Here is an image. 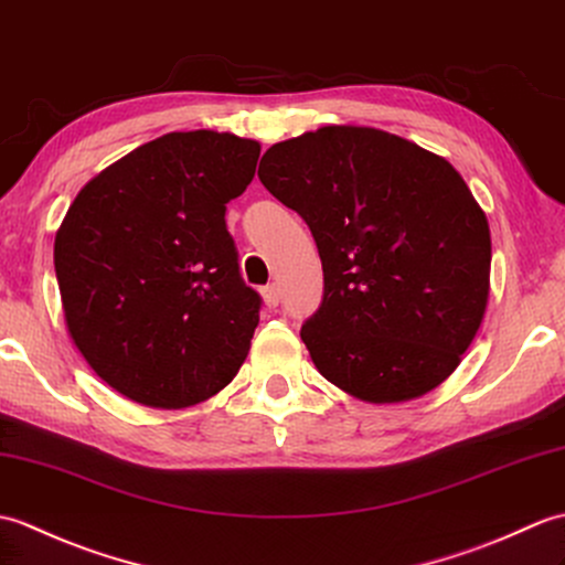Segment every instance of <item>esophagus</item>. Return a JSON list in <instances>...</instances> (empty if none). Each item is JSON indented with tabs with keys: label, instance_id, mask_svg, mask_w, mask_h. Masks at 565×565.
Instances as JSON below:
<instances>
[{
	"label": "esophagus",
	"instance_id": "34e87169",
	"mask_svg": "<svg viewBox=\"0 0 565 565\" xmlns=\"http://www.w3.org/2000/svg\"><path fill=\"white\" fill-rule=\"evenodd\" d=\"M262 298H265V303H267L269 308L279 306V300H281V288H279V284H269V286L262 288Z\"/></svg>",
	"mask_w": 565,
	"mask_h": 565
}]
</instances>
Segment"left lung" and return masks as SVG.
<instances>
[{
    "label": "left lung",
    "instance_id": "8db88e82",
    "mask_svg": "<svg viewBox=\"0 0 565 565\" xmlns=\"http://www.w3.org/2000/svg\"><path fill=\"white\" fill-rule=\"evenodd\" d=\"M257 175L322 259L320 308L300 327L315 369L373 404L438 387L489 298V221L462 175L414 141L349 125L274 143Z\"/></svg>",
    "mask_w": 565,
    "mask_h": 565
}]
</instances>
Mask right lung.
<instances>
[{"label":"right lung","instance_id":"add662e5","mask_svg":"<svg viewBox=\"0 0 565 565\" xmlns=\"http://www.w3.org/2000/svg\"><path fill=\"white\" fill-rule=\"evenodd\" d=\"M259 143L170 132L76 194L55 271L76 349L127 399L182 409L243 365L262 298L241 277L226 204L255 178Z\"/></svg>","mask_w":565,"mask_h":565}]
</instances>
